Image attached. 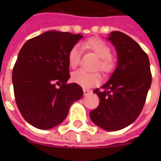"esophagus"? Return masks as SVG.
<instances>
[{
    "label": "esophagus",
    "instance_id": "esophagus-1",
    "mask_svg": "<svg viewBox=\"0 0 161 161\" xmlns=\"http://www.w3.org/2000/svg\"><path fill=\"white\" fill-rule=\"evenodd\" d=\"M92 91H90V90H88V89H84V96H87V95L91 94Z\"/></svg>",
    "mask_w": 161,
    "mask_h": 161
}]
</instances>
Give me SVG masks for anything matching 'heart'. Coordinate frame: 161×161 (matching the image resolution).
<instances>
[{
	"mask_svg": "<svg viewBox=\"0 0 161 161\" xmlns=\"http://www.w3.org/2000/svg\"><path fill=\"white\" fill-rule=\"evenodd\" d=\"M84 47L94 53L100 58L97 69H99L106 74L114 70L115 63L111 58V48L104 40L99 38H91L84 43ZM80 48L78 46H74L68 54V62L71 68H76L80 63ZM71 80L83 88H91L97 85L101 82V76L97 72L89 73L80 70L72 74Z\"/></svg>",
	"mask_w": 161,
	"mask_h": 161,
	"instance_id": "heart-1",
	"label": "heart"
}]
</instances>
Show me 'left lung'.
<instances>
[{
    "mask_svg": "<svg viewBox=\"0 0 161 161\" xmlns=\"http://www.w3.org/2000/svg\"><path fill=\"white\" fill-rule=\"evenodd\" d=\"M117 53V67L108 82L96 89L100 103L90 113L95 124L107 131L128 127L137 119L145 104L152 83L147 53L137 42L115 31L108 37Z\"/></svg>",
    "mask_w": 161,
    "mask_h": 161,
    "instance_id": "8db88e82",
    "label": "left lung"
}]
</instances>
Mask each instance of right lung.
Wrapping results in <instances>:
<instances>
[{"label":"right lung","instance_id":"obj_1","mask_svg":"<svg viewBox=\"0 0 161 161\" xmlns=\"http://www.w3.org/2000/svg\"><path fill=\"white\" fill-rule=\"evenodd\" d=\"M83 35L48 31L27 40L13 69V85L23 118L40 129H50L66 118L70 105L83 97V89L66 84L68 54ZM61 84L59 88L56 84Z\"/></svg>","mask_w":161,"mask_h":161}]
</instances>
